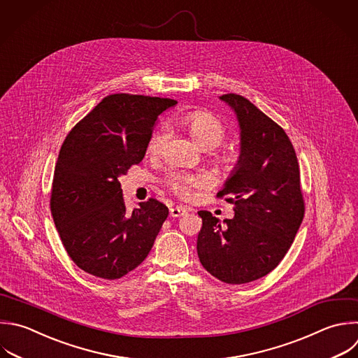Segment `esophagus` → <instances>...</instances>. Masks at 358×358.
Instances as JSON below:
<instances>
[{"instance_id": "34e87169", "label": "esophagus", "mask_w": 358, "mask_h": 358, "mask_svg": "<svg viewBox=\"0 0 358 358\" xmlns=\"http://www.w3.org/2000/svg\"><path fill=\"white\" fill-rule=\"evenodd\" d=\"M169 214H171V217H173V218H178V217H182V215H185V214H187V210L186 208H183V207H172L171 210H169Z\"/></svg>"}]
</instances>
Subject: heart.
<instances>
[{
	"mask_svg": "<svg viewBox=\"0 0 358 358\" xmlns=\"http://www.w3.org/2000/svg\"><path fill=\"white\" fill-rule=\"evenodd\" d=\"M183 124L189 130L192 138L204 150L215 148L225 137V127L220 119L207 112H193L185 116ZM169 136L166 126L157 129L148 140V151L157 154L162 150ZM171 189L180 197L189 199L196 190L208 185V179L204 175L189 173H172L168 179Z\"/></svg>",
	"mask_w": 358,
	"mask_h": 358,
	"instance_id": "b5f03b06",
	"label": "heart"
}]
</instances>
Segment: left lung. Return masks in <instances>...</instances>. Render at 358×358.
<instances>
[{
	"mask_svg": "<svg viewBox=\"0 0 358 358\" xmlns=\"http://www.w3.org/2000/svg\"><path fill=\"white\" fill-rule=\"evenodd\" d=\"M239 127V157L217 196L234 204L220 222L199 211L197 255L203 267L228 284L268 274L289 249L303 218L299 168L285 131L241 95L220 96Z\"/></svg>",
	"mask_w": 358,
	"mask_h": 358,
	"instance_id": "1",
	"label": "left lung"
}]
</instances>
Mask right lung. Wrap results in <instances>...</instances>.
<instances>
[{"mask_svg": "<svg viewBox=\"0 0 358 358\" xmlns=\"http://www.w3.org/2000/svg\"><path fill=\"white\" fill-rule=\"evenodd\" d=\"M176 103L109 95L66 137L50 207L69 256L84 271L116 280L148 256L169 210L150 199L127 213L119 178L143 161L158 116Z\"/></svg>", "mask_w": 358, "mask_h": 358, "instance_id": "add662e5", "label": "right lung"}]
</instances>
